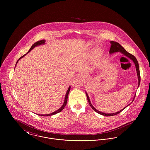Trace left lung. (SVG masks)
<instances>
[{"label":"left lung","instance_id":"left-lung-1","mask_svg":"<svg viewBox=\"0 0 150 150\" xmlns=\"http://www.w3.org/2000/svg\"><path fill=\"white\" fill-rule=\"evenodd\" d=\"M111 43V47H110V51H109V53L110 54H114L115 52H121V54H124V55H125L127 57L129 58V59H130L135 64V66H136V72H137V77H138V87L140 86V70H139V64H138V62H137V59L135 58L134 56H133V55H132L131 54L128 52L123 47H122L120 44L117 42H114V41H111L110 42ZM86 97H87V99H88V103L90 105V106L92 107V108L95 111H96V112H98V114H100V115H105V116H113V115H117L119 113H120L123 110H124L126 107L127 106H128L130 105V104H129L127 106H126L125 107H124V108H122V110H121L120 111H118V112H114V113H111V114H108V113H105V112H100L99 111H98V110H96L95 107H93L92 106V105L91 104V102L90 101V99H89V96L88 95L87 93L86 92ZM136 96V94L134 96V98L133 99V100L132 101V102L130 103V104L133 102V101L134 100V97Z\"/></svg>","mask_w":150,"mask_h":150}]
</instances>
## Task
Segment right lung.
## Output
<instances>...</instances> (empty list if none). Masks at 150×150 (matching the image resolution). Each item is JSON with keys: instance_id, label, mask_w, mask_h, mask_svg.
<instances>
[{"instance_id": "obj_1", "label": "right lung", "mask_w": 150, "mask_h": 150, "mask_svg": "<svg viewBox=\"0 0 150 150\" xmlns=\"http://www.w3.org/2000/svg\"><path fill=\"white\" fill-rule=\"evenodd\" d=\"M45 40H40V41H38V42H37L34 43V44L32 45L31 48H30V50H29V51L27 52V54H28V53H29V52L32 50H33L35 47H37V46H39V45H42V44L43 45V44H45ZM26 54L23 55V56H22L21 57H20V58L18 59V60L17 61V63H16V64L15 67H16V65L17 64L18 62L19 61V60H20V59H21V58H22L24 56H25V55H26ZM70 90V86H69V88H68V89H67V92H66V93L65 97H64V103H63V105H62L61 107H60L58 110H57V111H54V112H52V113H51V114H44H44H39V115H41V116H50V115H52L56 114H57V113H58V112H61V111L64 108V107H65V106H66V103H67V100L68 95H69V93Z\"/></svg>"}]
</instances>
